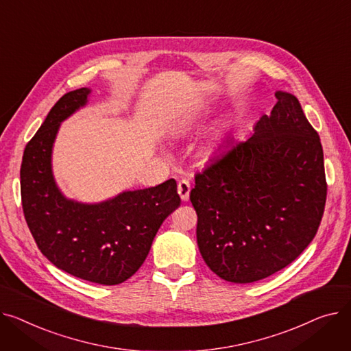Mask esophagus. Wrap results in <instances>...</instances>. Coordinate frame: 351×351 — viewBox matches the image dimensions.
Segmentation results:
<instances>
[{
	"mask_svg": "<svg viewBox=\"0 0 351 351\" xmlns=\"http://www.w3.org/2000/svg\"><path fill=\"white\" fill-rule=\"evenodd\" d=\"M177 191H178V194H180V197H181L182 201H189V199H190V191H191L190 181H189V180H181V181H178Z\"/></svg>",
	"mask_w": 351,
	"mask_h": 351,
	"instance_id": "obj_1",
	"label": "esophagus"
}]
</instances>
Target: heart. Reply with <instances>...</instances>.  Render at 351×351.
<instances>
[{"mask_svg": "<svg viewBox=\"0 0 351 351\" xmlns=\"http://www.w3.org/2000/svg\"><path fill=\"white\" fill-rule=\"evenodd\" d=\"M191 123H193V119H185V120H182L181 125L178 126V133H182V132L187 130V129L190 128Z\"/></svg>", "mask_w": 351, "mask_h": 351, "instance_id": "b5f03b06", "label": "heart"}]
</instances>
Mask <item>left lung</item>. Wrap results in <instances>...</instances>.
<instances>
[{
	"mask_svg": "<svg viewBox=\"0 0 351 351\" xmlns=\"http://www.w3.org/2000/svg\"><path fill=\"white\" fill-rule=\"evenodd\" d=\"M275 96L252 137L232 143L197 173L190 193L202 259L226 282H256L292 263L324 213L320 137L296 96Z\"/></svg>",
	"mask_w": 351,
	"mask_h": 351,
	"instance_id": "obj_1",
	"label": "left lung"
}]
</instances>
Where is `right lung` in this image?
Masks as SVG:
<instances>
[{
	"label": "right lung",
	"mask_w": 351,
	"mask_h": 351,
	"mask_svg": "<svg viewBox=\"0 0 351 351\" xmlns=\"http://www.w3.org/2000/svg\"><path fill=\"white\" fill-rule=\"evenodd\" d=\"M89 93L80 88L62 96L28 141L21 198L28 228L48 261L72 276L112 286L138 271L162 221L181 199L174 178L99 204H82L60 193L52 174L53 141L60 121L85 106Z\"/></svg>",
	"instance_id": "add662e5"
}]
</instances>
